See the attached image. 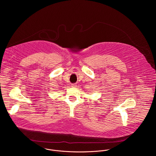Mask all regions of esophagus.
I'll return each instance as SVG.
<instances>
[{
    "label": "esophagus",
    "mask_w": 156,
    "mask_h": 156,
    "mask_svg": "<svg viewBox=\"0 0 156 156\" xmlns=\"http://www.w3.org/2000/svg\"><path fill=\"white\" fill-rule=\"evenodd\" d=\"M71 86H72V87H76V84H75V83L72 84H71Z\"/></svg>",
    "instance_id": "obj_1"
}]
</instances>
